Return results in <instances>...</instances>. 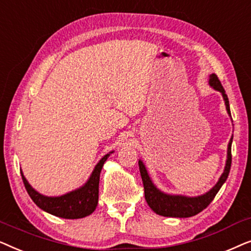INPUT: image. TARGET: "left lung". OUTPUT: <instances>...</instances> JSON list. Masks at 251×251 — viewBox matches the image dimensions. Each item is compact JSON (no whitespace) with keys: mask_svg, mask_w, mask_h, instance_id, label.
I'll return each mask as SVG.
<instances>
[{"mask_svg":"<svg viewBox=\"0 0 251 251\" xmlns=\"http://www.w3.org/2000/svg\"><path fill=\"white\" fill-rule=\"evenodd\" d=\"M209 85L216 91H219L223 96V99L225 101L226 111L229 118L231 116V111H229V102L227 95L225 94L224 88L218 80L217 75L210 74L209 75ZM232 140L233 136L229 139V143L227 145V159H226L225 168L223 171L222 176L219 177L217 184L215 185L211 190H209L207 193L198 195V197H186V195L180 194H168L164 193L161 190H159L154 183L151 179L149 173L145 164L142 160L138 161L140 176H142L143 184H144V191H145V199L147 204L150 208L155 212V214L160 216H164V217H175V218H187L192 217V216L198 215L203 209H205L210 204V202L214 200L216 194L221 190L223 184L227 179L229 169H231L232 163V154H231V147H232Z\"/></svg>","mask_w":251,"mask_h":251,"instance_id":"8db88e82","label":"left lung"}]
</instances>
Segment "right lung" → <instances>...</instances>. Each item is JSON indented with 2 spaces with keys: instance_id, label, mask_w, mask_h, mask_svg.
<instances>
[{
  "instance_id": "obj_1",
  "label": "right lung",
  "mask_w": 251,
  "mask_h": 251,
  "mask_svg": "<svg viewBox=\"0 0 251 251\" xmlns=\"http://www.w3.org/2000/svg\"><path fill=\"white\" fill-rule=\"evenodd\" d=\"M114 152H109L99 160L96 164L94 171L83 186L76 188V190L68 192L66 194L59 195V197H47L39 193L30 186V184L24 176L22 171V177L24 185H25L27 193L34 201L37 207L42 209L43 211L57 216L60 218L66 219H77L83 218L91 215L95 211L98 204V193H99V177H100L101 168L104 166L105 161L108 156Z\"/></svg>"
}]
</instances>
